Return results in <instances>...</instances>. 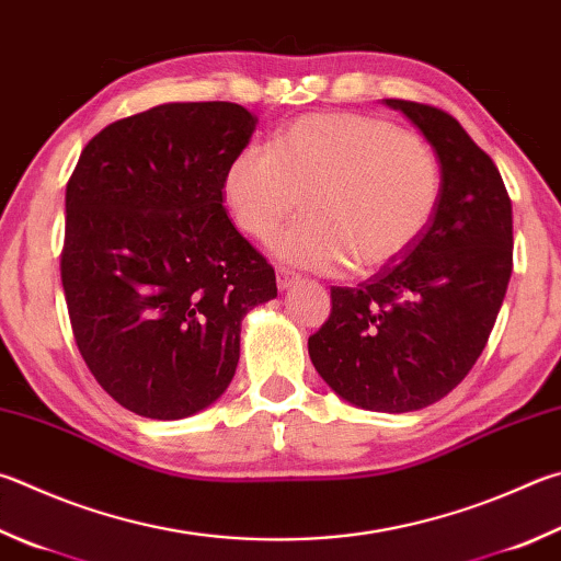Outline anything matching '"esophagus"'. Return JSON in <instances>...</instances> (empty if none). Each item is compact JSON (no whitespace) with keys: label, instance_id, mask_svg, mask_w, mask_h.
Wrapping results in <instances>:
<instances>
[{"label":"esophagus","instance_id":"obj_1","mask_svg":"<svg viewBox=\"0 0 561 561\" xmlns=\"http://www.w3.org/2000/svg\"><path fill=\"white\" fill-rule=\"evenodd\" d=\"M294 284H299V277L297 274H291L289 270H277V287L284 291L294 287Z\"/></svg>","mask_w":561,"mask_h":561}]
</instances>
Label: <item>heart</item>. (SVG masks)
Wrapping results in <instances>:
<instances>
[{"mask_svg":"<svg viewBox=\"0 0 561 561\" xmlns=\"http://www.w3.org/2000/svg\"><path fill=\"white\" fill-rule=\"evenodd\" d=\"M222 198L245 236L270 242L301 206L309 218L277 240L279 260L311 272H375L424 236L439 201V167L392 122L321 112L277 131L270 151L240 149Z\"/></svg>","mask_w":561,"mask_h":561,"instance_id":"1","label":"heart"}]
</instances>
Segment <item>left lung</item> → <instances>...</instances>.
Listing matches in <instances>:
<instances>
[{
  "label": "left lung",
  "mask_w": 561,
  "mask_h": 561,
  "mask_svg": "<svg viewBox=\"0 0 561 561\" xmlns=\"http://www.w3.org/2000/svg\"><path fill=\"white\" fill-rule=\"evenodd\" d=\"M382 103L432 145L439 201L404 257L358 287L331 289V316L309 355L341 400L402 414L439 402L483 353L513 272V206L493 159L451 115Z\"/></svg>",
  "instance_id": "8db88e82"
}]
</instances>
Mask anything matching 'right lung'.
Wrapping results in <instances>:
<instances>
[{"instance_id": "obj_1", "label": "right lung", "mask_w": 561, "mask_h": 561, "mask_svg": "<svg viewBox=\"0 0 561 561\" xmlns=\"http://www.w3.org/2000/svg\"><path fill=\"white\" fill-rule=\"evenodd\" d=\"M257 117L167 103L88 141L66 188L60 279L90 373L125 410L183 420L228 390L240 323L277 297L267 260L222 206Z\"/></svg>"}]
</instances>
